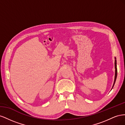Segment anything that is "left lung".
I'll return each mask as SVG.
<instances>
[{"label": "left lung", "mask_w": 125, "mask_h": 125, "mask_svg": "<svg viewBox=\"0 0 125 125\" xmlns=\"http://www.w3.org/2000/svg\"><path fill=\"white\" fill-rule=\"evenodd\" d=\"M116 59V58H115ZM116 60L115 59V80H114V84H113V86H114V84H115V81H116V78H117V65H116ZM112 88V89H113Z\"/></svg>", "instance_id": "left-lung-1"}]
</instances>
